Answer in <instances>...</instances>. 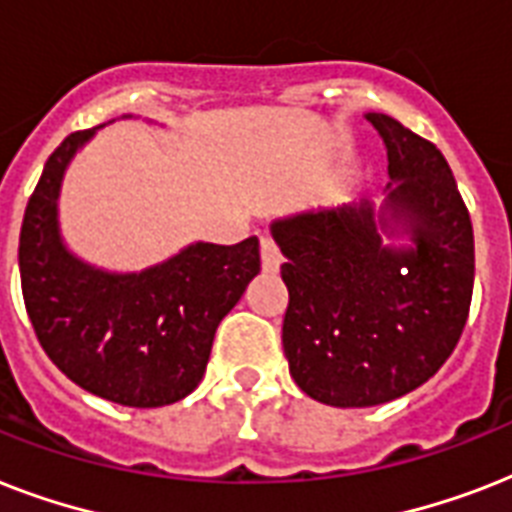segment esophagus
I'll list each match as a JSON object with an SVG mask.
<instances>
[{"instance_id": "esophagus-1", "label": "esophagus", "mask_w": 512, "mask_h": 512, "mask_svg": "<svg viewBox=\"0 0 512 512\" xmlns=\"http://www.w3.org/2000/svg\"><path fill=\"white\" fill-rule=\"evenodd\" d=\"M260 255H263L265 271H279L281 252H279V247H276V241H273L271 236H263V239H260Z\"/></svg>"}]
</instances>
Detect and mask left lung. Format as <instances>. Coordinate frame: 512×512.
Masks as SVG:
<instances>
[{
  "mask_svg": "<svg viewBox=\"0 0 512 512\" xmlns=\"http://www.w3.org/2000/svg\"><path fill=\"white\" fill-rule=\"evenodd\" d=\"M388 148V199L273 223L289 289L281 342L303 393L377 406L420 388L452 356L476 273L473 225L444 154L388 114H366ZM401 224L415 247L382 245Z\"/></svg>",
  "mask_w": 512,
  "mask_h": 512,
  "instance_id": "8db88e82",
  "label": "left lung"
}]
</instances>
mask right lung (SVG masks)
Returning a JSON list of instances; mask_svg holds the SVG:
<instances>
[{"mask_svg": "<svg viewBox=\"0 0 512 512\" xmlns=\"http://www.w3.org/2000/svg\"><path fill=\"white\" fill-rule=\"evenodd\" d=\"M95 130L71 132L50 154L20 225V287L50 361L95 396L135 409L175 404L204 377L217 324L260 271L255 236L191 244L140 273H106L60 241L66 164Z\"/></svg>", "mask_w": 512, "mask_h": 512, "instance_id": "1", "label": "right lung"}]
</instances>
